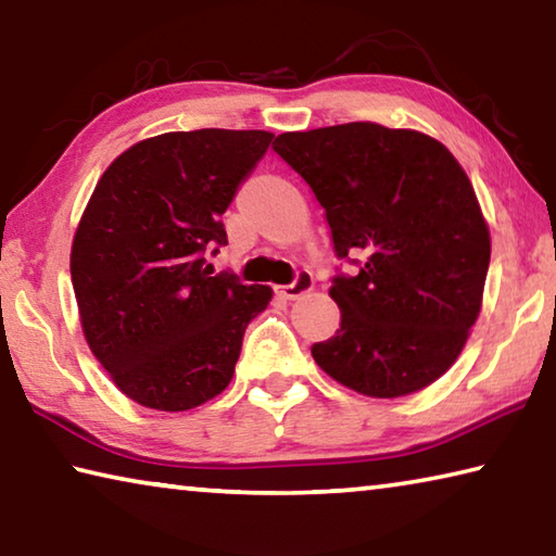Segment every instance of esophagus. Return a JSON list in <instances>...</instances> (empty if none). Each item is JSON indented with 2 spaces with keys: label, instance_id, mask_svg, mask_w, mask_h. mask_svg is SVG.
<instances>
[{
  "label": "esophagus",
  "instance_id": "obj_1",
  "mask_svg": "<svg viewBox=\"0 0 556 556\" xmlns=\"http://www.w3.org/2000/svg\"><path fill=\"white\" fill-rule=\"evenodd\" d=\"M314 289V275L312 271H306V269H301V271H296V277H294V281H291V285H287V287H279V296H285V299H299L301 294H306V291H312Z\"/></svg>",
  "mask_w": 556,
  "mask_h": 556
}]
</instances>
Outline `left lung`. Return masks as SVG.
Masks as SVG:
<instances>
[{
    "mask_svg": "<svg viewBox=\"0 0 556 556\" xmlns=\"http://www.w3.org/2000/svg\"><path fill=\"white\" fill-rule=\"evenodd\" d=\"M271 149L326 211L341 328L318 368L368 397H402L444 375L481 312L491 235L464 168L414 129L348 122L287 131Z\"/></svg>",
    "mask_w": 556,
    "mask_h": 556,
    "instance_id": "8db88e82",
    "label": "left lung"
}]
</instances>
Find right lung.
<instances>
[{"label": "right lung", "mask_w": 556, "mask_h": 556, "mask_svg": "<svg viewBox=\"0 0 556 556\" xmlns=\"http://www.w3.org/2000/svg\"><path fill=\"white\" fill-rule=\"evenodd\" d=\"M262 129L166 131L129 147L90 195L71 252L83 333L117 388L184 412L232 380L244 328L271 299L205 255L228 244L220 215L271 144Z\"/></svg>", "instance_id": "add662e5"}]
</instances>
